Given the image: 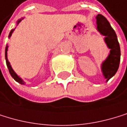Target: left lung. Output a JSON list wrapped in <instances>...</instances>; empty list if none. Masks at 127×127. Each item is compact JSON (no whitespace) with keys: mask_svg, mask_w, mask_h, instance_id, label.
Here are the masks:
<instances>
[{"mask_svg":"<svg viewBox=\"0 0 127 127\" xmlns=\"http://www.w3.org/2000/svg\"><path fill=\"white\" fill-rule=\"evenodd\" d=\"M96 18L97 31L105 36L104 41L108 48L110 49L107 58L103 62L101 66L103 76L105 79H106V81H108L114 76L119 68L120 61V47L117 34L106 18L101 14H98Z\"/></svg>","mask_w":127,"mask_h":127,"instance_id":"left-lung-1","label":"left lung"}]
</instances>
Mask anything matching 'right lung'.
<instances>
[{"label": "right lung", "mask_w": 127, "mask_h": 127, "mask_svg": "<svg viewBox=\"0 0 127 127\" xmlns=\"http://www.w3.org/2000/svg\"><path fill=\"white\" fill-rule=\"evenodd\" d=\"M22 19H23V18H22ZM22 19H20L19 21H17V24L21 21V20H22ZM14 31V29H12V30L10 31V33H9V36H8L9 38L10 37L11 35H12ZM7 49H8V46L7 45L6 49H5V59H6V64H7V68H8V70H9V72H10V75H11V77H12L17 82H18L19 84H24V82L23 81V80H22L21 77H19V76H17V74L14 71V70L12 69V67H11V65L10 64V62H9L8 60H7Z\"/></svg>", "instance_id": "obj_1"}]
</instances>
